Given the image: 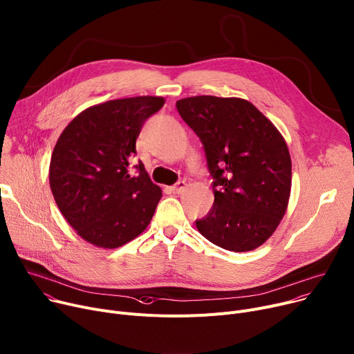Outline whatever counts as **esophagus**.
I'll return each instance as SVG.
<instances>
[{"instance_id": "34e87169", "label": "esophagus", "mask_w": 354, "mask_h": 354, "mask_svg": "<svg viewBox=\"0 0 354 354\" xmlns=\"http://www.w3.org/2000/svg\"><path fill=\"white\" fill-rule=\"evenodd\" d=\"M185 187H187V183L184 181V180H180L178 183H176L170 189H171V193H174V194H181L184 189H185Z\"/></svg>"}]
</instances>
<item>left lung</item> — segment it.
I'll return each instance as SVG.
<instances>
[{"label": "left lung", "mask_w": 354, "mask_h": 354, "mask_svg": "<svg viewBox=\"0 0 354 354\" xmlns=\"http://www.w3.org/2000/svg\"><path fill=\"white\" fill-rule=\"evenodd\" d=\"M176 106L200 138L214 180V204L197 230L227 251L258 248L289 203L292 161L282 134L245 99L204 95Z\"/></svg>", "instance_id": "obj_1"}]
</instances>
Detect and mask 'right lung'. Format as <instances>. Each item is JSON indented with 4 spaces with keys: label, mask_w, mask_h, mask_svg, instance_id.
<instances>
[{
    "label": "right lung",
    "mask_w": 354,
    "mask_h": 354,
    "mask_svg": "<svg viewBox=\"0 0 354 354\" xmlns=\"http://www.w3.org/2000/svg\"><path fill=\"white\" fill-rule=\"evenodd\" d=\"M165 104L158 96L109 100L79 113L62 131L49 165V184L65 220L99 248L140 235L161 198L143 162L130 167L143 123Z\"/></svg>",
    "instance_id": "add662e5"
}]
</instances>
